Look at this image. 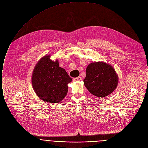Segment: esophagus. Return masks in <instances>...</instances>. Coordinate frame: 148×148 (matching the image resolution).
Wrapping results in <instances>:
<instances>
[{
  "mask_svg": "<svg viewBox=\"0 0 148 148\" xmlns=\"http://www.w3.org/2000/svg\"><path fill=\"white\" fill-rule=\"evenodd\" d=\"M73 80L74 81H80V80H82V77L80 76H79V77H77L76 78H73Z\"/></svg>",
  "mask_w": 148,
  "mask_h": 148,
  "instance_id": "obj_1",
  "label": "esophagus"
}]
</instances>
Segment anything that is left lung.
<instances>
[{
    "mask_svg": "<svg viewBox=\"0 0 148 148\" xmlns=\"http://www.w3.org/2000/svg\"><path fill=\"white\" fill-rule=\"evenodd\" d=\"M84 84L96 97H106L117 87L119 77L111 65L104 62H92L87 66Z\"/></svg>",
    "mask_w": 148,
    "mask_h": 148,
    "instance_id": "1",
    "label": "left lung"
}]
</instances>
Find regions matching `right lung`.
I'll return each mask as SVG.
<instances>
[{"label": "right lung", "instance_id": "add662e5", "mask_svg": "<svg viewBox=\"0 0 148 148\" xmlns=\"http://www.w3.org/2000/svg\"><path fill=\"white\" fill-rule=\"evenodd\" d=\"M72 79L66 71L59 66L58 61L50 59V55L42 57L36 65L32 77L33 89L44 101L58 103L66 96L68 84Z\"/></svg>", "mask_w": 148, "mask_h": 148}]
</instances>
